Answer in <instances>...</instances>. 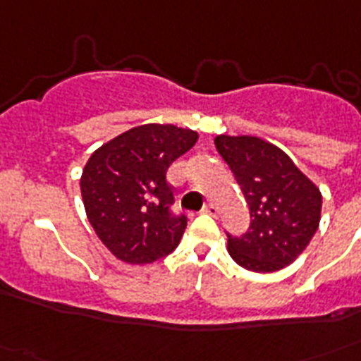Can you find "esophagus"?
Segmentation results:
<instances>
[{"label":"esophagus","instance_id":"esophagus-1","mask_svg":"<svg viewBox=\"0 0 361 361\" xmlns=\"http://www.w3.org/2000/svg\"><path fill=\"white\" fill-rule=\"evenodd\" d=\"M204 212H206L208 215H214V217H217V214H219V209H217L215 204H208V206L204 208Z\"/></svg>","mask_w":361,"mask_h":361}]
</instances>
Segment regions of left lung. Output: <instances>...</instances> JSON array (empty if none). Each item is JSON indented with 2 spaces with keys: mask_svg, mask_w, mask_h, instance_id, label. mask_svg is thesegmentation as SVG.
Listing matches in <instances>:
<instances>
[{
  "mask_svg": "<svg viewBox=\"0 0 361 361\" xmlns=\"http://www.w3.org/2000/svg\"><path fill=\"white\" fill-rule=\"evenodd\" d=\"M249 204L251 226L228 236V255L257 274L279 271L296 260L319 228L322 195L281 147L258 136H215Z\"/></svg>",
  "mask_w": 361,
  "mask_h": 361,
  "instance_id": "8db88e82",
  "label": "left lung"
}]
</instances>
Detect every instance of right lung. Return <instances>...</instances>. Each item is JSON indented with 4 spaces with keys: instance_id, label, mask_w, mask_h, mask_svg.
Segmentation results:
<instances>
[{
    "instance_id": "right-lung-1",
    "label": "right lung",
    "mask_w": 361,
    "mask_h": 361,
    "mask_svg": "<svg viewBox=\"0 0 361 361\" xmlns=\"http://www.w3.org/2000/svg\"><path fill=\"white\" fill-rule=\"evenodd\" d=\"M197 140V130L146 123L118 135L87 159L82 202L90 225L116 258L149 264L178 247L187 217L170 212L174 191L166 170Z\"/></svg>"
}]
</instances>
